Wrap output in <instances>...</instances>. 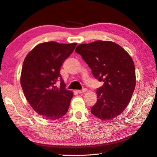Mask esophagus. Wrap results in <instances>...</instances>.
I'll return each instance as SVG.
<instances>
[{
    "label": "esophagus",
    "instance_id": "1",
    "mask_svg": "<svg viewBox=\"0 0 157 157\" xmlns=\"http://www.w3.org/2000/svg\"><path fill=\"white\" fill-rule=\"evenodd\" d=\"M87 91V90L86 89V88H84V89H82V90H78V92L79 93V94H82V93H84V92H86Z\"/></svg>",
    "mask_w": 157,
    "mask_h": 157
}]
</instances>
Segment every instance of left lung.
I'll use <instances>...</instances> for the list:
<instances>
[{"label":"left lung","mask_w":157,"mask_h":157,"mask_svg":"<svg viewBox=\"0 0 157 157\" xmlns=\"http://www.w3.org/2000/svg\"><path fill=\"white\" fill-rule=\"evenodd\" d=\"M75 52L88 65L94 77L103 82L96 90L97 102L91 108V113L102 121L121 115L136 87L135 66L131 56L111 41L79 44Z\"/></svg>","instance_id":"left-lung-1"}]
</instances>
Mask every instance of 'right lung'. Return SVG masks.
Returning <instances> with one entry per match:
<instances>
[{
	"label": "right lung",
	"mask_w": 157,
	"mask_h": 157,
	"mask_svg": "<svg viewBox=\"0 0 157 157\" xmlns=\"http://www.w3.org/2000/svg\"><path fill=\"white\" fill-rule=\"evenodd\" d=\"M76 46L77 43L43 42L36 46L23 61L20 78L23 93L32 108L46 119H59L68 111L73 93L65 89L59 73ZM58 80L59 88L55 85Z\"/></svg>",
	"instance_id": "obj_1"
}]
</instances>
